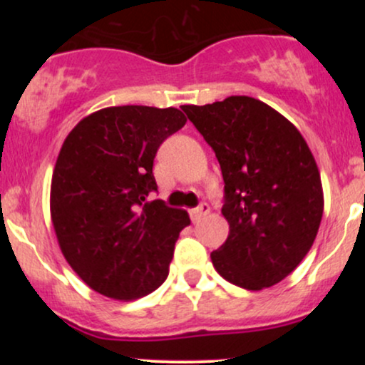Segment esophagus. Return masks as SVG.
<instances>
[{
  "instance_id": "esophagus-1",
  "label": "esophagus",
  "mask_w": 365,
  "mask_h": 365,
  "mask_svg": "<svg viewBox=\"0 0 365 365\" xmlns=\"http://www.w3.org/2000/svg\"><path fill=\"white\" fill-rule=\"evenodd\" d=\"M209 211H211V209H209L207 204H200V206L190 209V217H192V221H199L200 217L206 216Z\"/></svg>"
}]
</instances>
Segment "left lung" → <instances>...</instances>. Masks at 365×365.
<instances>
[{
    "instance_id": "obj_1",
    "label": "left lung",
    "mask_w": 365,
    "mask_h": 365,
    "mask_svg": "<svg viewBox=\"0 0 365 365\" xmlns=\"http://www.w3.org/2000/svg\"><path fill=\"white\" fill-rule=\"evenodd\" d=\"M182 110L215 150L225 180L230 233L211 252L212 266L245 290L273 287L302 262L321 225V175L307 142L249 96Z\"/></svg>"
}]
</instances>
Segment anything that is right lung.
<instances>
[{
    "instance_id": "obj_1",
    "label": "right lung",
    "mask_w": 365,
    "mask_h": 365,
    "mask_svg": "<svg viewBox=\"0 0 365 365\" xmlns=\"http://www.w3.org/2000/svg\"><path fill=\"white\" fill-rule=\"evenodd\" d=\"M187 123L177 108L111 106L78 121L51 180V220L66 262L94 292L135 300L168 278L183 209L150 200L154 158Z\"/></svg>"
}]
</instances>
